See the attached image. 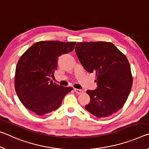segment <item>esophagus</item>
Segmentation results:
<instances>
[{
    "mask_svg": "<svg viewBox=\"0 0 149 149\" xmlns=\"http://www.w3.org/2000/svg\"><path fill=\"white\" fill-rule=\"evenodd\" d=\"M74 92H76L77 94H80L83 93V91H82V90H80V89L74 88Z\"/></svg>",
    "mask_w": 149,
    "mask_h": 149,
    "instance_id": "34e87169",
    "label": "esophagus"
}]
</instances>
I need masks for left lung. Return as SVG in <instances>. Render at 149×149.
Listing matches in <instances>:
<instances>
[{
	"instance_id": "obj_1",
	"label": "left lung",
	"mask_w": 149,
	"mask_h": 149,
	"mask_svg": "<svg viewBox=\"0 0 149 149\" xmlns=\"http://www.w3.org/2000/svg\"><path fill=\"white\" fill-rule=\"evenodd\" d=\"M75 52L84 69L96 74L97 88L86 91L91 102L85 109L99 118L115 113L125 104L133 84L126 56L106 41L79 42Z\"/></svg>"
}]
</instances>
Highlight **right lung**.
<instances>
[{"label":"right lung","mask_w":149,"mask_h":149,"mask_svg":"<svg viewBox=\"0 0 149 149\" xmlns=\"http://www.w3.org/2000/svg\"><path fill=\"white\" fill-rule=\"evenodd\" d=\"M77 42L41 41L26 51L17 63L14 87L26 108L43 116L59 108L63 97L73 89L51 80L58 57L71 52Z\"/></svg>","instance_id":"obj_1"}]
</instances>
